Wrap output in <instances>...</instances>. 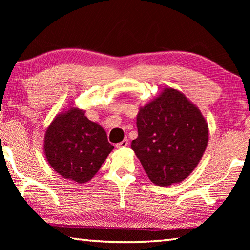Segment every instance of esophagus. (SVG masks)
Listing matches in <instances>:
<instances>
[{
  "label": "esophagus",
  "mask_w": 250,
  "mask_h": 250,
  "mask_svg": "<svg viewBox=\"0 0 250 250\" xmlns=\"http://www.w3.org/2000/svg\"><path fill=\"white\" fill-rule=\"evenodd\" d=\"M128 145H129V141L126 140V139H125L122 142L118 143V144H116V147L117 148H125V147H126Z\"/></svg>",
  "instance_id": "34e87169"
}]
</instances>
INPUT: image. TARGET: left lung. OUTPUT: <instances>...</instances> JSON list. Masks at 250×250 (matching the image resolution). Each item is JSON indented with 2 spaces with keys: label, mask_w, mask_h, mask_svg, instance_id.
Returning a JSON list of instances; mask_svg holds the SVG:
<instances>
[{
  "label": "left lung",
  "mask_w": 250,
  "mask_h": 250,
  "mask_svg": "<svg viewBox=\"0 0 250 250\" xmlns=\"http://www.w3.org/2000/svg\"><path fill=\"white\" fill-rule=\"evenodd\" d=\"M131 143L151 182L161 187L182 183L198 167L208 144V125L199 107L179 90L164 88L136 116Z\"/></svg>",
  "instance_id": "obj_1"
}]
</instances>
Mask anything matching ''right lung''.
<instances>
[{"label":"right lung","instance_id":"1","mask_svg":"<svg viewBox=\"0 0 250 250\" xmlns=\"http://www.w3.org/2000/svg\"><path fill=\"white\" fill-rule=\"evenodd\" d=\"M113 149L105 130L76 106L58 114L45 132L44 153L49 166L77 184L91 180Z\"/></svg>","mask_w":250,"mask_h":250}]
</instances>
